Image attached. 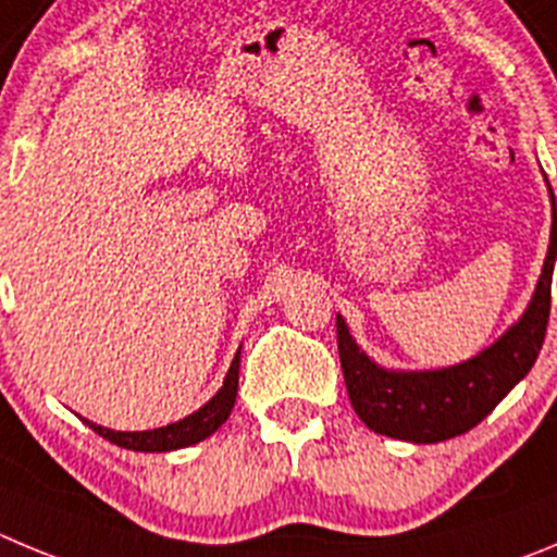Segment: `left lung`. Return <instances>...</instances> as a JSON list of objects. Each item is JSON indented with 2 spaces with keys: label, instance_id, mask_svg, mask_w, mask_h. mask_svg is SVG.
Wrapping results in <instances>:
<instances>
[{
  "label": "left lung",
  "instance_id": "8db88e82",
  "mask_svg": "<svg viewBox=\"0 0 557 557\" xmlns=\"http://www.w3.org/2000/svg\"><path fill=\"white\" fill-rule=\"evenodd\" d=\"M553 191V188H549ZM557 258V210L553 235L533 302L497 344L441 372H385L366 358L338 315V355L349 403L366 428L413 444H435L472 430L499 399L533 369L547 335L553 305V267Z\"/></svg>",
  "mask_w": 557,
  "mask_h": 557
}]
</instances>
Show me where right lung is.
<instances>
[{"mask_svg": "<svg viewBox=\"0 0 557 557\" xmlns=\"http://www.w3.org/2000/svg\"><path fill=\"white\" fill-rule=\"evenodd\" d=\"M238 358L242 352L235 355L233 366H230L227 377H224V385L219 388V394L210 399L205 408H199L197 413L185 416L183 422L166 424V428L158 430H144V433H119V430L99 428V424L83 419L94 433H99L102 438L113 441L116 447L135 449V453H172V449L191 447L197 441L208 438L210 433H216L224 422H227L230 410L235 405V394H238Z\"/></svg>", "mask_w": 557, "mask_h": 557, "instance_id": "obj_1", "label": "right lung"}]
</instances>
